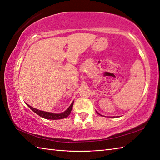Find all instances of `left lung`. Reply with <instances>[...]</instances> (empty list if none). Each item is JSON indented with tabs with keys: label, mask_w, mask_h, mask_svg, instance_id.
<instances>
[{
	"label": "left lung",
	"mask_w": 160,
	"mask_h": 160,
	"mask_svg": "<svg viewBox=\"0 0 160 160\" xmlns=\"http://www.w3.org/2000/svg\"><path fill=\"white\" fill-rule=\"evenodd\" d=\"M97 113H98V114H99V113H98V112H97ZM99 115H100V114H99Z\"/></svg>",
	"instance_id": "left-lung-1"
}]
</instances>
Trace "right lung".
<instances>
[{"label": "right lung", "mask_w": 160, "mask_h": 160, "mask_svg": "<svg viewBox=\"0 0 160 160\" xmlns=\"http://www.w3.org/2000/svg\"><path fill=\"white\" fill-rule=\"evenodd\" d=\"M73 104H74V102H72V104L70 105V106L68 108L66 111L64 112H62V113H53V112H45V111H40V110H38L33 107L29 106L28 104H27L29 108H30L32 111H34L42 118H44L45 119H49V120H59V119H63V118H66L68 116H69V114L71 113V111H72V107H73Z\"/></svg>", "instance_id": "obj_1"}]
</instances>
